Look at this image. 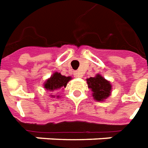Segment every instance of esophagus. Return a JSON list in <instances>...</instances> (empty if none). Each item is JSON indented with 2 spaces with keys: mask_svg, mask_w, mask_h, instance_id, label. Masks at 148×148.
Wrapping results in <instances>:
<instances>
[{
  "mask_svg": "<svg viewBox=\"0 0 148 148\" xmlns=\"http://www.w3.org/2000/svg\"><path fill=\"white\" fill-rule=\"evenodd\" d=\"M81 74L79 73V72H75V73H74V76L75 77H81Z\"/></svg>",
  "mask_w": 148,
  "mask_h": 148,
  "instance_id": "34e87169",
  "label": "esophagus"
}]
</instances>
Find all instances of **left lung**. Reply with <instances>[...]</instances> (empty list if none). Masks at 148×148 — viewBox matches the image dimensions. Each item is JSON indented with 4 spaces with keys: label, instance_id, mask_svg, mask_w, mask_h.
<instances>
[{
    "label": "left lung",
    "instance_id": "obj_1",
    "mask_svg": "<svg viewBox=\"0 0 148 148\" xmlns=\"http://www.w3.org/2000/svg\"><path fill=\"white\" fill-rule=\"evenodd\" d=\"M88 87L93 91V97L97 101H103L110 96L111 85L110 82L100 75L95 77H90L87 79Z\"/></svg>",
    "mask_w": 148,
    "mask_h": 148
}]
</instances>
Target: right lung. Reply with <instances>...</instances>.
Listing matches in <instances>:
<instances>
[{
  "label": "right lung",
  "instance_id": "right-lung-1",
  "mask_svg": "<svg viewBox=\"0 0 148 148\" xmlns=\"http://www.w3.org/2000/svg\"><path fill=\"white\" fill-rule=\"evenodd\" d=\"M71 79L70 76H64L61 75V73H55L45 83L44 87L46 88V90H49L50 91L53 90L61 89V87H66L68 82Z\"/></svg>",
  "mask_w": 148,
  "mask_h": 148
}]
</instances>
